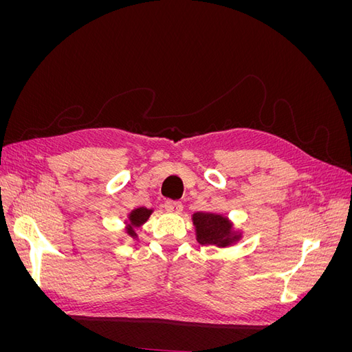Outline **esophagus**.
<instances>
[{
	"mask_svg": "<svg viewBox=\"0 0 352 352\" xmlns=\"http://www.w3.org/2000/svg\"><path fill=\"white\" fill-rule=\"evenodd\" d=\"M164 207H166V210H167L168 212H175V214H180V212H182V210H184L182 202L172 201V199L166 201V202H164Z\"/></svg>",
	"mask_w": 352,
	"mask_h": 352,
	"instance_id": "1",
	"label": "esophagus"
}]
</instances>
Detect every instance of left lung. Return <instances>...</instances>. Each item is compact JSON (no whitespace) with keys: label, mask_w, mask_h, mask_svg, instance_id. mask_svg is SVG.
Masks as SVG:
<instances>
[{"label":"left lung","mask_w":352,"mask_h":352,"mask_svg":"<svg viewBox=\"0 0 352 352\" xmlns=\"http://www.w3.org/2000/svg\"><path fill=\"white\" fill-rule=\"evenodd\" d=\"M197 241L201 245H216L219 248H228L238 243L243 238V232L236 229L233 221L219 212L197 211L192 214Z\"/></svg>","instance_id":"left-lung-1"}]
</instances>
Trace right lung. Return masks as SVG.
<instances>
[{
  "label": "right lung",
  "mask_w": 352,
  "mask_h": 352,
  "mask_svg": "<svg viewBox=\"0 0 352 352\" xmlns=\"http://www.w3.org/2000/svg\"><path fill=\"white\" fill-rule=\"evenodd\" d=\"M153 208L146 207H138L132 210L129 214H127V219L124 221V230L127 235L133 239H138V230L145 225L146 220L153 214Z\"/></svg>",
  "instance_id": "right-lung-1"
}]
</instances>
